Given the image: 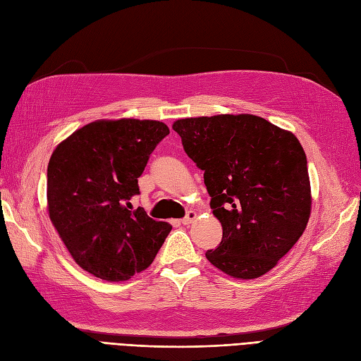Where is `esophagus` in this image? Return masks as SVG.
<instances>
[{"mask_svg":"<svg viewBox=\"0 0 361 361\" xmlns=\"http://www.w3.org/2000/svg\"><path fill=\"white\" fill-rule=\"evenodd\" d=\"M195 218H197V212H195V211H188L187 215L182 218V224L183 226H190L191 223L195 221Z\"/></svg>","mask_w":361,"mask_h":361,"instance_id":"esophagus-1","label":"esophagus"}]
</instances>
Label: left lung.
I'll use <instances>...</instances> for the list:
<instances>
[{"mask_svg":"<svg viewBox=\"0 0 361 361\" xmlns=\"http://www.w3.org/2000/svg\"><path fill=\"white\" fill-rule=\"evenodd\" d=\"M183 150L203 170L223 239L206 257L236 279L274 268L310 216L307 158L292 133L251 114L180 118Z\"/></svg>","mask_w":361,"mask_h":361,"instance_id":"obj_1","label":"left lung"}]
</instances>
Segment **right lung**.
Instances as JSON below:
<instances>
[{"label":"right lung","mask_w":361,"mask_h":361,"mask_svg":"<svg viewBox=\"0 0 361 361\" xmlns=\"http://www.w3.org/2000/svg\"><path fill=\"white\" fill-rule=\"evenodd\" d=\"M167 125L157 120H99L60 143L48 164V211L61 241L82 269L123 281L146 269L171 226L130 199Z\"/></svg>","instance_id":"1"}]
</instances>
